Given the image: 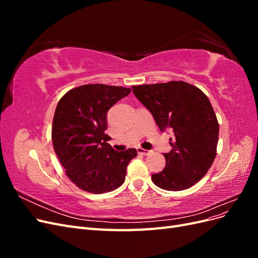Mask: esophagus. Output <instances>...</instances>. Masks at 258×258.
Masks as SVG:
<instances>
[{
  "mask_svg": "<svg viewBox=\"0 0 258 258\" xmlns=\"http://www.w3.org/2000/svg\"><path fill=\"white\" fill-rule=\"evenodd\" d=\"M138 153H139L140 155L146 156V155H148V154H151V153H152V151H147V150H144V148L139 147V148H138Z\"/></svg>",
  "mask_w": 258,
  "mask_h": 258,
  "instance_id": "obj_1",
  "label": "esophagus"
}]
</instances>
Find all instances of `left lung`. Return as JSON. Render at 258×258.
Listing matches in <instances>:
<instances>
[{
	"instance_id": "left-lung-1",
	"label": "left lung",
	"mask_w": 258,
	"mask_h": 258,
	"mask_svg": "<svg viewBox=\"0 0 258 258\" xmlns=\"http://www.w3.org/2000/svg\"><path fill=\"white\" fill-rule=\"evenodd\" d=\"M137 99L153 115L160 131L172 132L166 167L152 174L161 189L189 188L206 175L215 159L218 122L208 97L182 81L132 86Z\"/></svg>"
}]
</instances>
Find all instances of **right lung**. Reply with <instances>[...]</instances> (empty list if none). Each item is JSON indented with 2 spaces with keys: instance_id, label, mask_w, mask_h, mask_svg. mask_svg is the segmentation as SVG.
<instances>
[{
  "instance_id": "add662e5",
  "label": "right lung",
  "mask_w": 258,
  "mask_h": 258,
  "mask_svg": "<svg viewBox=\"0 0 258 258\" xmlns=\"http://www.w3.org/2000/svg\"><path fill=\"white\" fill-rule=\"evenodd\" d=\"M130 88L103 84L83 85L62 97L53 115V150L68 177L79 188L103 194L124 182L136 148L117 152L107 143V111Z\"/></svg>"
}]
</instances>
